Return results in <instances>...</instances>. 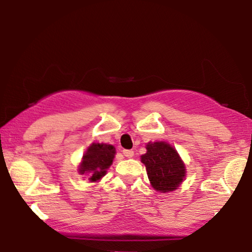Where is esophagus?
Returning <instances> with one entry per match:
<instances>
[{
    "label": "esophagus",
    "mask_w": 252,
    "mask_h": 252,
    "mask_svg": "<svg viewBox=\"0 0 252 252\" xmlns=\"http://www.w3.org/2000/svg\"><path fill=\"white\" fill-rule=\"evenodd\" d=\"M123 154L125 155L127 158H132L134 156V151L133 150H123Z\"/></svg>",
    "instance_id": "1"
}]
</instances>
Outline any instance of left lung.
I'll list each match as a JSON object with an SVG mask.
<instances>
[{"instance_id":"obj_1","label":"left lung","mask_w":252,"mask_h":252,"mask_svg":"<svg viewBox=\"0 0 252 252\" xmlns=\"http://www.w3.org/2000/svg\"><path fill=\"white\" fill-rule=\"evenodd\" d=\"M147 153L141 156L154 189L160 192L173 191L186 177V166L178 151L164 141L149 142Z\"/></svg>"}]
</instances>
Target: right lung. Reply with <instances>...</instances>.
<instances>
[{
	"label": "right lung",
	"mask_w": 252,
	"mask_h": 252,
	"mask_svg": "<svg viewBox=\"0 0 252 252\" xmlns=\"http://www.w3.org/2000/svg\"><path fill=\"white\" fill-rule=\"evenodd\" d=\"M116 155L115 147L106 143H93L88 147L79 166V174H88V180L98 181L106 174Z\"/></svg>",
	"instance_id": "obj_1"
}]
</instances>
